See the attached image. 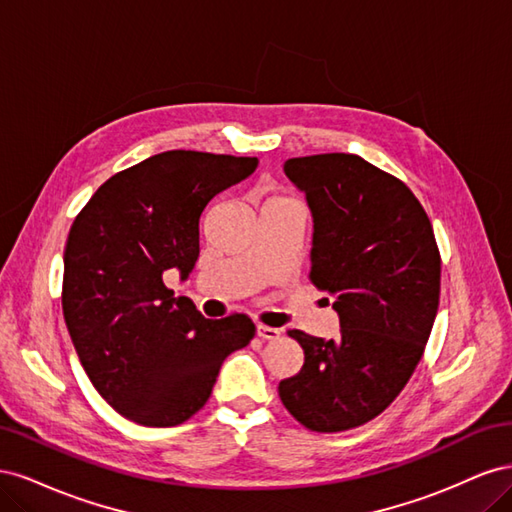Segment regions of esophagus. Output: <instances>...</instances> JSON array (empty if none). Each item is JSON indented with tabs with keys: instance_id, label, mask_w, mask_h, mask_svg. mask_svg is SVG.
Returning a JSON list of instances; mask_svg holds the SVG:
<instances>
[{
	"instance_id": "esophagus-1",
	"label": "esophagus",
	"mask_w": 512,
	"mask_h": 512,
	"mask_svg": "<svg viewBox=\"0 0 512 512\" xmlns=\"http://www.w3.org/2000/svg\"><path fill=\"white\" fill-rule=\"evenodd\" d=\"M256 333H258V337H262V339H280V335H282V331L280 329H273V327H265V324H258L256 327Z\"/></svg>"
}]
</instances>
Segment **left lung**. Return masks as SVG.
Returning <instances> with one entry per match:
<instances>
[{"label":"left lung","instance_id":"8db88e82","mask_svg":"<svg viewBox=\"0 0 512 512\" xmlns=\"http://www.w3.org/2000/svg\"><path fill=\"white\" fill-rule=\"evenodd\" d=\"M286 177L312 211V282L335 294L339 337L290 331L305 354L280 382L312 431L359 427L393 404L421 361L440 303V252L406 183L352 153L290 158Z\"/></svg>","mask_w":512,"mask_h":512}]
</instances>
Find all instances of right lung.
Segmentation results:
<instances>
[{"label": "right lung", "instance_id": "1", "mask_svg": "<svg viewBox=\"0 0 512 512\" xmlns=\"http://www.w3.org/2000/svg\"><path fill=\"white\" fill-rule=\"evenodd\" d=\"M258 158L164 151L102 183L76 215L64 252L66 327L96 391L121 416L175 427L207 404L230 352L250 344L243 314L207 320L175 297L188 280L211 200L250 177Z\"/></svg>", "mask_w": 512, "mask_h": 512}]
</instances>
